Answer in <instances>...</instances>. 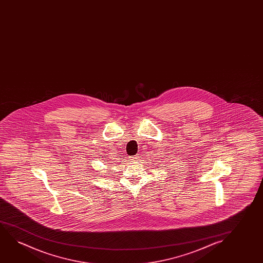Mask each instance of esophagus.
<instances>
[{
  "label": "esophagus",
  "instance_id": "1",
  "mask_svg": "<svg viewBox=\"0 0 263 263\" xmlns=\"http://www.w3.org/2000/svg\"><path fill=\"white\" fill-rule=\"evenodd\" d=\"M138 159H139V155H135V156H132L131 157V161H138Z\"/></svg>",
  "mask_w": 263,
  "mask_h": 263
}]
</instances>
